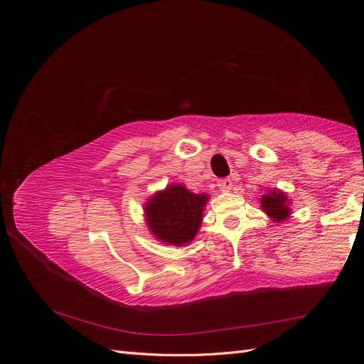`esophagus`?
<instances>
[{"label":"esophagus","instance_id":"esophagus-1","mask_svg":"<svg viewBox=\"0 0 364 364\" xmlns=\"http://www.w3.org/2000/svg\"><path fill=\"white\" fill-rule=\"evenodd\" d=\"M218 186L222 192H228L231 191V188H233V181H231L230 178H222V180L218 181Z\"/></svg>","mask_w":364,"mask_h":364}]
</instances>
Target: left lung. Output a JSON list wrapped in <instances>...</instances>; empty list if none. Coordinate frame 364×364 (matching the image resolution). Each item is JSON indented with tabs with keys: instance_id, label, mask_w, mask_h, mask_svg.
<instances>
[{
	"instance_id": "1",
	"label": "left lung",
	"mask_w": 364,
	"mask_h": 364,
	"mask_svg": "<svg viewBox=\"0 0 364 364\" xmlns=\"http://www.w3.org/2000/svg\"><path fill=\"white\" fill-rule=\"evenodd\" d=\"M286 203H288V197H286L283 192H278L275 189L272 192H269V194H264L261 198L262 210H264V213H267L275 222H283L289 215V206Z\"/></svg>"
}]
</instances>
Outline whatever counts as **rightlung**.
Returning a JSON list of instances; mask_svg holds the SVG:
<instances>
[{
	"label": "right lung",
	"mask_w": 364,
	"mask_h": 364,
	"mask_svg": "<svg viewBox=\"0 0 364 364\" xmlns=\"http://www.w3.org/2000/svg\"><path fill=\"white\" fill-rule=\"evenodd\" d=\"M206 200V194H192L181 184H170L146 203V223L159 241L173 245L188 244L202 223Z\"/></svg>",
	"instance_id": "right-lung-1"
}]
</instances>
